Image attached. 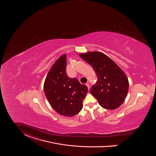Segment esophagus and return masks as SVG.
Wrapping results in <instances>:
<instances>
[{"mask_svg": "<svg viewBox=\"0 0 156 156\" xmlns=\"http://www.w3.org/2000/svg\"><path fill=\"white\" fill-rule=\"evenodd\" d=\"M86 85L87 86V87L88 89H89V90H90V86H89V84L88 83H86Z\"/></svg>", "mask_w": 156, "mask_h": 156, "instance_id": "1", "label": "esophagus"}]
</instances>
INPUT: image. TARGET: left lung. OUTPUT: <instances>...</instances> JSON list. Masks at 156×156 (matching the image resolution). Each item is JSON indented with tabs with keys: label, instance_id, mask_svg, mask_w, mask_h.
Listing matches in <instances>:
<instances>
[{
	"label": "left lung",
	"instance_id": "obj_1",
	"mask_svg": "<svg viewBox=\"0 0 156 156\" xmlns=\"http://www.w3.org/2000/svg\"><path fill=\"white\" fill-rule=\"evenodd\" d=\"M91 65L98 77L90 94L105 109H115L124 101L128 89V80L121 69L104 53L98 51L80 54Z\"/></svg>",
	"mask_w": 156,
	"mask_h": 156
}]
</instances>
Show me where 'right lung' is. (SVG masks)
I'll use <instances>...</instances> for the list:
<instances>
[{
    "mask_svg": "<svg viewBox=\"0 0 156 156\" xmlns=\"http://www.w3.org/2000/svg\"><path fill=\"white\" fill-rule=\"evenodd\" d=\"M66 60V55L63 54L54 63L45 78L44 90L57 112L65 116H73L82 110L88 89L77 79L67 76Z\"/></svg>",
    "mask_w": 156,
    "mask_h": 156,
    "instance_id": "1",
    "label": "right lung"
}]
</instances>
